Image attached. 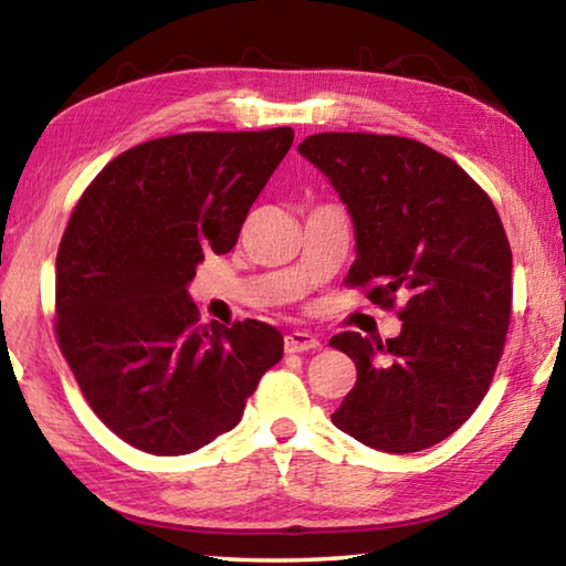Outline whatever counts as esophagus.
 <instances>
[{
    "label": "esophagus",
    "mask_w": 566,
    "mask_h": 566,
    "mask_svg": "<svg viewBox=\"0 0 566 566\" xmlns=\"http://www.w3.org/2000/svg\"><path fill=\"white\" fill-rule=\"evenodd\" d=\"M284 349L286 352H312V349H319V339L314 337L312 332H290L284 337Z\"/></svg>",
    "instance_id": "34e87169"
}]
</instances>
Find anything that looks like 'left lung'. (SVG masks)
I'll return each instance as SVG.
<instances>
[{"label":"left lung","instance_id":"8db88e82","mask_svg":"<svg viewBox=\"0 0 566 566\" xmlns=\"http://www.w3.org/2000/svg\"><path fill=\"white\" fill-rule=\"evenodd\" d=\"M300 155L332 181L357 239L347 282L369 300H405L387 344L342 332L357 364L334 427L371 449L409 454L457 432L484 399L512 314V249L492 199L432 147L389 134L327 132Z\"/></svg>","mask_w":566,"mask_h":566}]
</instances>
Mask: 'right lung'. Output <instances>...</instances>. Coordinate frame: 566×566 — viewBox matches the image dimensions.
<instances>
[{
	"label": "right lung",
	"mask_w": 566,
	"mask_h": 566,
	"mask_svg": "<svg viewBox=\"0 0 566 566\" xmlns=\"http://www.w3.org/2000/svg\"><path fill=\"white\" fill-rule=\"evenodd\" d=\"M292 142V127L151 139L74 207L56 252V337L94 415L142 452L214 442L282 359L270 324H197L189 282L205 254L237 244Z\"/></svg>",
	"instance_id": "right-lung-1"
}]
</instances>
